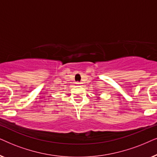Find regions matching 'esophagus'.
<instances>
[{
  "label": "esophagus",
  "mask_w": 157,
  "mask_h": 157,
  "mask_svg": "<svg viewBox=\"0 0 157 157\" xmlns=\"http://www.w3.org/2000/svg\"><path fill=\"white\" fill-rule=\"evenodd\" d=\"M76 84H77V85H82V82H77Z\"/></svg>",
  "instance_id": "1"
}]
</instances>
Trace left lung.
<instances>
[{
    "label": "left lung",
    "mask_w": 157,
    "mask_h": 157,
    "mask_svg": "<svg viewBox=\"0 0 157 157\" xmlns=\"http://www.w3.org/2000/svg\"><path fill=\"white\" fill-rule=\"evenodd\" d=\"M97 98H98V100H100V97H97Z\"/></svg>",
    "instance_id": "8db88e82"
}]
</instances>
